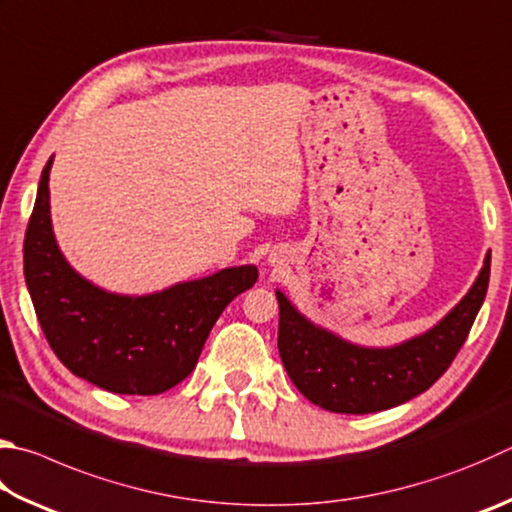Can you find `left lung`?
Listing matches in <instances>:
<instances>
[{
	"label": "left lung",
	"instance_id": "obj_1",
	"mask_svg": "<svg viewBox=\"0 0 512 512\" xmlns=\"http://www.w3.org/2000/svg\"><path fill=\"white\" fill-rule=\"evenodd\" d=\"M488 280L490 253L468 295L436 327L389 349L351 345L315 327L277 291V349L286 374L313 405L336 414H369L410 401L452 365L481 309Z\"/></svg>",
	"mask_w": 512,
	"mask_h": 512
}]
</instances>
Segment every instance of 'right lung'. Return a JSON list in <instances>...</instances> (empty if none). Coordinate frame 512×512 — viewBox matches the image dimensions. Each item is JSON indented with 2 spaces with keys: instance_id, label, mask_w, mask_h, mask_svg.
Instances as JSON below:
<instances>
[{
  "instance_id": "1",
  "label": "right lung",
  "mask_w": 512,
  "mask_h": 512,
  "mask_svg": "<svg viewBox=\"0 0 512 512\" xmlns=\"http://www.w3.org/2000/svg\"><path fill=\"white\" fill-rule=\"evenodd\" d=\"M44 165L24 237V277L37 320L71 374L114 394H163L197 367L221 311L257 282L255 266L224 268L161 293H107L69 266L55 244Z\"/></svg>"
}]
</instances>
